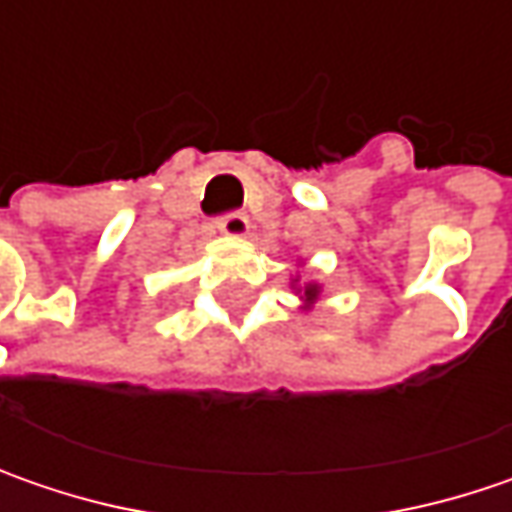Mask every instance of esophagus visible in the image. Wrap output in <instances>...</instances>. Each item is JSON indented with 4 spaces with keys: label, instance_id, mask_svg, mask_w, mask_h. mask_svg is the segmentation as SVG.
<instances>
[{
    "label": "esophagus",
    "instance_id": "esophagus-1",
    "mask_svg": "<svg viewBox=\"0 0 512 512\" xmlns=\"http://www.w3.org/2000/svg\"><path fill=\"white\" fill-rule=\"evenodd\" d=\"M217 232L226 237H246L249 234V217L240 212H229L217 217Z\"/></svg>",
    "mask_w": 512,
    "mask_h": 512
}]
</instances>
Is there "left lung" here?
Segmentation results:
<instances>
[{
    "instance_id": "left-lung-1",
    "label": "left lung",
    "mask_w": 512,
    "mask_h": 512,
    "mask_svg": "<svg viewBox=\"0 0 512 512\" xmlns=\"http://www.w3.org/2000/svg\"><path fill=\"white\" fill-rule=\"evenodd\" d=\"M298 295L303 298V306H312L318 300V295H321V286L318 283H303L298 289Z\"/></svg>"
}]
</instances>
